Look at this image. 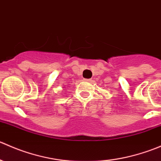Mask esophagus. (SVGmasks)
<instances>
[{
  "label": "esophagus",
  "instance_id": "1",
  "mask_svg": "<svg viewBox=\"0 0 161 161\" xmlns=\"http://www.w3.org/2000/svg\"><path fill=\"white\" fill-rule=\"evenodd\" d=\"M84 80L86 81V82H90V81H91V79H84Z\"/></svg>",
  "mask_w": 161,
  "mask_h": 161
}]
</instances>
